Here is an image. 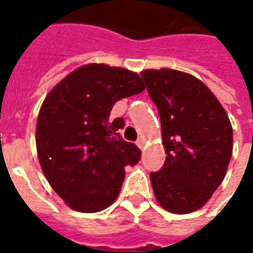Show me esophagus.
I'll return each mask as SVG.
<instances>
[{
    "label": "esophagus",
    "instance_id": "esophagus-1",
    "mask_svg": "<svg viewBox=\"0 0 253 253\" xmlns=\"http://www.w3.org/2000/svg\"><path fill=\"white\" fill-rule=\"evenodd\" d=\"M136 145H137V146H138V148H140V149H142V148H144V145H145V141L142 140V138H138V140L136 141Z\"/></svg>",
    "mask_w": 253,
    "mask_h": 253
}]
</instances>
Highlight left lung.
<instances>
[{"mask_svg": "<svg viewBox=\"0 0 253 253\" xmlns=\"http://www.w3.org/2000/svg\"><path fill=\"white\" fill-rule=\"evenodd\" d=\"M161 119L166 160L150 173L158 203L173 214L205 206L226 175L232 126L215 95L195 76L161 68L141 72Z\"/></svg>", "mask_w": 253, "mask_h": 253, "instance_id": "obj_1", "label": "left lung"}]
</instances>
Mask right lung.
<instances>
[{
	"label": "right lung",
	"mask_w": 253,
	"mask_h": 253,
	"mask_svg": "<svg viewBox=\"0 0 253 253\" xmlns=\"http://www.w3.org/2000/svg\"><path fill=\"white\" fill-rule=\"evenodd\" d=\"M145 89L136 72L108 64L82 66L48 92L37 120L35 142L44 177L68 207L97 212L120 193L125 166L141 150L121 138L116 101Z\"/></svg>",
	"instance_id": "right-lung-1"
}]
</instances>
